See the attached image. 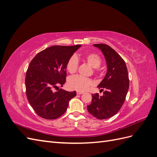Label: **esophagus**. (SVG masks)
Segmentation results:
<instances>
[{
    "label": "esophagus",
    "instance_id": "34e87169",
    "mask_svg": "<svg viewBox=\"0 0 157 157\" xmlns=\"http://www.w3.org/2000/svg\"><path fill=\"white\" fill-rule=\"evenodd\" d=\"M77 94H78V95H80V94H84V92H83L77 91Z\"/></svg>",
    "mask_w": 157,
    "mask_h": 157
}]
</instances>
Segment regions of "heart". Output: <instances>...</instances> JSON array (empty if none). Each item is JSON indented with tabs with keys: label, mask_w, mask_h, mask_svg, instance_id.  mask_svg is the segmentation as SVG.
I'll list each match as a JSON object with an SVG mask.
<instances>
[{
	"label": "heart",
	"mask_w": 157,
	"mask_h": 157,
	"mask_svg": "<svg viewBox=\"0 0 157 157\" xmlns=\"http://www.w3.org/2000/svg\"><path fill=\"white\" fill-rule=\"evenodd\" d=\"M84 60L88 63L91 67L94 68V73H98L97 69L101 65V59L99 55L96 53H89L84 55L83 57ZM78 59L75 56L71 57L68 60L66 69L71 74L75 73L78 68ZM93 81L88 78H84L80 76H73L68 79L67 85L69 88L76 90L80 92H84L87 90L90 86H92Z\"/></svg>",
	"instance_id": "obj_1"
}]
</instances>
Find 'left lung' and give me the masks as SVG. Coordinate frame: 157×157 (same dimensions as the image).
Segmentation results:
<instances>
[{
	"label": "left lung",
	"mask_w": 157,
	"mask_h": 157,
	"mask_svg": "<svg viewBox=\"0 0 157 157\" xmlns=\"http://www.w3.org/2000/svg\"><path fill=\"white\" fill-rule=\"evenodd\" d=\"M105 57L107 73L98 86L103 95H92V103L87 106L88 112L99 120L111 118L119 111L129 88V78L125 61L111 47L104 44H93Z\"/></svg>",
	"instance_id": "8db88e82"
}]
</instances>
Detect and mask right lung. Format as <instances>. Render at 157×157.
<instances>
[{"label": "right lung", "mask_w": 157, "mask_h": 157, "mask_svg": "<svg viewBox=\"0 0 157 157\" xmlns=\"http://www.w3.org/2000/svg\"><path fill=\"white\" fill-rule=\"evenodd\" d=\"M81 45L52 46L41 51L32 59L25 76L26 95L34 111L48 120L65 113L69 101L77 92L54 88L63 86L66 79L68 60Z\"/></svg>", "instance_id": "obj_1"}]
</instances>
